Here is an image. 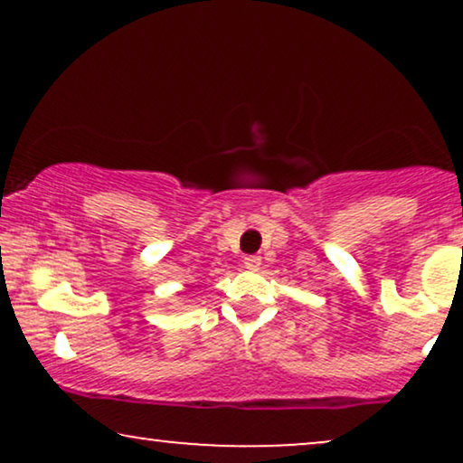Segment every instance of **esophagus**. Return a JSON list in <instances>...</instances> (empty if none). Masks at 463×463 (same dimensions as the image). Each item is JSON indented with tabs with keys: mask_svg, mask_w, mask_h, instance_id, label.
<instances>
[{
	"mask_svg": "<svg viewBox=\"0 0 463 463\" xmlns=\"http://www.w3.org/2000/svg\"><path fill=\"white\" fill-rule=\"evenodd\" d=\"M244 265H246V269H259V265H261V257L259 255L244 257Z\"/></svg>",
	"mask_w": 463,
	"mask_h": 463,
	"instance_id": "1",
	"label": "esophagus"
}]
</instances>
